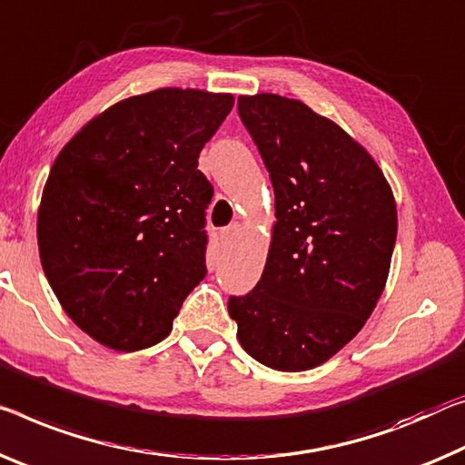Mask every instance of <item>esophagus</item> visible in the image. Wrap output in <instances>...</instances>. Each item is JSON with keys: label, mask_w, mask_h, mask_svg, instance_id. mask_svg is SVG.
I'll return each mask as SVG.
<instances>
[{"label": "esophagus", "mask_w": 465, "mask_h": 465, "mask_svg": "<svg viewBox=\"0 0 465 465\" xmlns=\"http://www.w3.org/2000/svg\"><path fill=\"white\" fill-rule=\"evenodd\" d=\"M237 234H239V224L232 223L231 226H226V228H223V231H220V241H223L224 245H228V242L237 237Z\"/></svg>", "instance_id": "1"}]
</instances>
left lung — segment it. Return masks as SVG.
<instances>
[{
	"instance_id": "1",
	"label": "left lung",
	"mask_w": 465,
	"mask_h": 465,
	"mask_svg": "<svg viewBox=\"0 0 465 465\" xmlns=\"http://www.w3.org/2000/svg\"><path fill=\"white\" fill-rule=\"evenodd\" d=\"M237 108L270 173L276 224L260 282L228 299V313L253 360L302 372L374 312L395 249V197L372 155L305 104L260 93Z\"/></svg>"
}]
</instances>
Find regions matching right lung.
<instances>
[{"instance_id": "1", "label": "right lung", "mask_w": 465, "mask_h": 465, "mask_svg": "<svg viewBox=\"0 0 465 465\" xmlns=\"http://www.w3.org/2000/svg\"><path fill=\"white\" fill-rule=\"evenodd\" d=\"M232 104L197 89L128 97L84 124L49 170L43 272L73 322L114 351L166 339L208 274L213 189L197 158Z\"/></svg>"}]
</instances>
